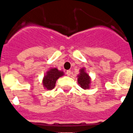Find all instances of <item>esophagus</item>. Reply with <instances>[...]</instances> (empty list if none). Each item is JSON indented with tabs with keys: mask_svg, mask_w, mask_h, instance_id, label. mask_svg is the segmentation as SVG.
<instances>
[{
	"mask_svg": "<svg viewBox=\"0 0 133 133\" xmlns=\"http://www.w3.org/2000/svg\"><path fill=\"white\" fill-rule=\"evenodd\" d=\"M66 75H68V76H70L71 71L70 70H67L66 71Z\"/></svg>",
	"mask_w": 133,
	"mask_h": 133,
	"instance_id": "1",
	"label": "esophagus"
}]
</instances>
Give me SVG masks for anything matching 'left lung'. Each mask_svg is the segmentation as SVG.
Instances as JSON below:
<instances>
[{
	"instance_id": "obj_1",
	"label": "left lung",
	"mask_w": 133,
	"mask_h": 133,
	"mask_svg": "<svg viewBox=\"0 0 133 133\" xmlns=\"http://www.w3.org/2000/svg\"><path fill=\"white\" fill-rule=\"evenodd\" d=\"M78 83L82 88L88 89L90 84V79L89 75L85 72L84 69L80 70V75H78Z\"/></svg>"
}]
</instances>
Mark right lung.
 Masks as SVG:
<instances>
[{"instance_id": "right-lung-1", "label": "right lung", "mask_w": 133, "mask_h": 133, "mask_svg": "<svg viewBox=\"0 0 133 133\" xmlns=\"http://www.w3.org/2000/svg\"><path fill=\"white\" fill-rule=\"evenodd\" d=\"M63 75V72L58 69L52 68L47 72V74L43 80V85L47 90H52L55 86L56 80Z\"/></svg>"}]
</instances>
